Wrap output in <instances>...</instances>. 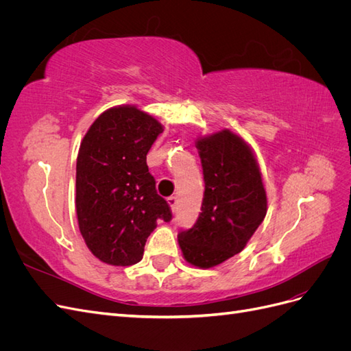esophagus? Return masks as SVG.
Listing matches in <instances>:
<instances>
[{
	"mask_svg": "<svg viewBox=\"0 0 351 351\" xmlns=\"http://www.w3.org/2000/svg\"><path fill=\"white\" fill-rule=\"evenodd\" d=\"M167 204L169 205V208H171V210L174 212V210H176V206H177V197H176V196L167 197Z\"/></svg>",
	"mask_w": 351,
	"mask_h": 351,
	"instance_id": "34e87169",
	"label": "esophagus"
}]
</instances>
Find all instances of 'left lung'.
I'll list each match as a JSON object with an SVG mask.
<instances>
[{
  "label": "left lung",
  "instance_id": "1",
  "mask_svg": "<svg viewBox=\"0 0 351 351\" xmlns=\"http://www.w3.org/2000/svg\"><path fill=\"white\" fill-rule=\"evenodd\" d=\"M196 147L205 193L196 224L178 232L186 262L214 268L246 247L267 215L268 200L252 147L228 129L202 136Z\"/></svg>",
  "mask_w": 351,
  "mask_h": 351
}]
</instances>
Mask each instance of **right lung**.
Returning a JSON list of instances; mask_svg holds the SVG:
<instances>
[{
	"mask_svg": "<svg viewBox=\"0 0 351 351\" xmlns=\"http://www.w3.org/2000/svg\"><path fill=\"white\" fill-rule=\"evenodd\" d=\"M162 132L152 115L134 105H119L104 111L83 137L76 214L84 243L104 263L129 267L139 262L156 221L173 217L146 164Z\"/></svg>",
	"mask_w": 351,
	"mask_h": 351,
	"instance_id": "1",
	"label": "right lung"
}]
</instances>
